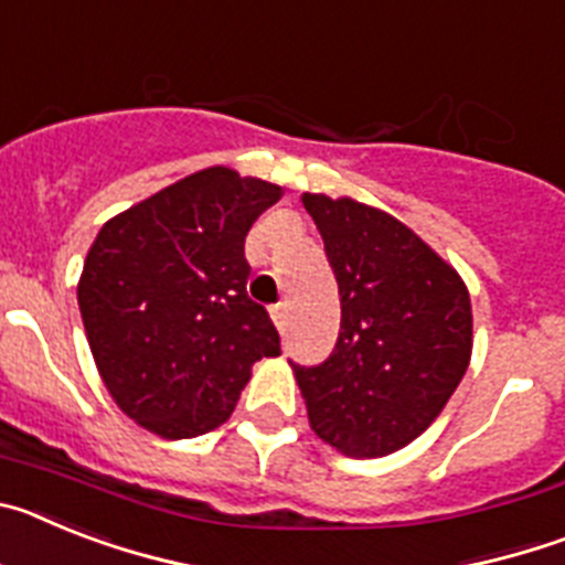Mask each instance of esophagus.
I'll return each mask as SVG.
<instances>
[{"label": "esophagus", "mask_w": 565, "mask_h": 565, "mask_svg": "<svg viewBox=\"0 0 565 565\" xmlns=\"http://www.w3.org/2000/svg\"><path fill=\"white\" fill-rule=\"evenodd\" d=\"M268 313H271L274 326H277L279 331H282V328H286V319H288L286 302H277V306H271V308H268Z\"/></svg>", "instance_id": "1"}]
</instances>
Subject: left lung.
Instances as JSON below:
<instances>
[{"label":"left lung","instance_id":"8db88e82","mask_svg":"<svg viewBox=\"0 0 565 565\" xmlns=\"http://www.w3.org/2000/svg\"><path fill=\"white\" fill-rule=\"evenodd\" d=\"M342 302L333 353L294 364L311 430L339 452L382 458L422 436L472 356L463 279L416 232L351 198L302 194Z\"/></svg>","mask_w":565,"mask_h":565}]
</instances>
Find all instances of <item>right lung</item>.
Masks as SVG:
<instances>
[{"label": "right lung", "mask_w": 565, "mask_h": 565, "mask_svg": "<svg viewBox=\"0 0 565 565\" xmlns=\"http://www.w3.org/2000/svg\"><path fill=\"white\" fill-rule=\"evenodd\" d=\"M282 189L209 167L115 214L89 246L78 308L109 396L143 430L194 438L232 416L279 333L246 291V234Z\"/></svg>", "instance_id": "add662e5"}]
</instances>
